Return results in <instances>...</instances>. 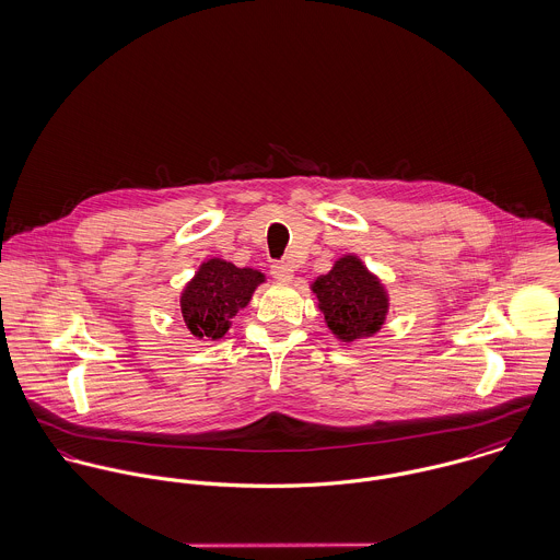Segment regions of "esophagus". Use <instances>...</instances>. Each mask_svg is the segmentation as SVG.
<instances>
[{"label":"esophagus","mask_w":560,"mask_h":560,"mask_svg":"<svg viewBox=\"0 0 560 560\" xmlns=\"http://www.w3.org/2000/svg\"><path fill=\"white\" fill-rule=\"evenodd\" d=\"M271 276L278 282H291L293 280V267L289 262H273L271 265Z\"/></svg>","instance_id":"esophagus-1"}]
</instances>
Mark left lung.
I'll use <instances>...</instances> for the list:
<instances>
[{
  "label": "left lung",
  "instance_id": "obj_1",
  "mask_svg": "<svg viewBox=\"0 0 560 560\" xmlns=\"http://www.w3.org/2000/svg\"><path fill=\"white\" fill-rule=\"evenodd\" d=\"M331 334L353 342L377 334L388 315V293L382 280L355 254L340 256L311 284Z\"/></svg>",
  "mask_w": 560,
  "mask_h": 560
}]
</instances>
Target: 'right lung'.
Listing matches in <instances>:
<instances>
[{
  "instance_id": "right-lung-1",
  "label": "right lung",
  "mask_w": 560,
  "mask_h": 560,
  "mask_svg": "<svg viewBox=\"0 0 560 560\" xmlns=\"http://www.w3.org/2000/svg\"><path fill=\"white\" fill-rule=\"evenodd\" d=\"M265 273L222 258L205 260L180 293V315L196 338H222L245 308Z\"/></svg>"
}]
</instances>
